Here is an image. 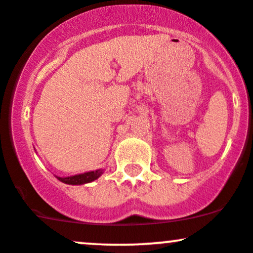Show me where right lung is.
Here are the masks:
<instances>
[{
  "mask_svg": "<svg viewBox=\"0 0 253 253\" xmlns=\"http://www.w3.org/2000/svg\"><path fill=\"white\" fill-rule=\"evenodd\" d=\"M102 175V170H96V171H90V172H85V173H81V175H75L71 177H57L60 182L66 183V184H72V185H77V184H84V183H89L97 179L98 177Z\"/></svg>",
  "mask_w": 253,
  "mask_h": 253,
  "instance_id": "obj_1",
  "label": "right lung"
}]
</instances>
